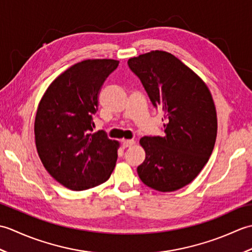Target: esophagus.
I'll return each mask as SVG.
<instances>
[{
  "label": "esophagus",
  "mask_w": 252,
  "mask_h": 252,
  "mask_svg": "<svg viewBox=\"0 0 252 252\" xmlns=\"http://www.w3.org/2000/svg\"><path fill=\"white\" fill-rule=\"evenodd\" d=\"M135 144V141L134 140H123L122 141V145L125 148H127V147H132L133 145Z\"/></svg>",
  "instance_id": "obj_1"
}]
</instances>
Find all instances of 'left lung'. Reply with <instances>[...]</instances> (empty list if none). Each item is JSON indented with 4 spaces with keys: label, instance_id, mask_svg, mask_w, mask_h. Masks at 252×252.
Masks as SVG:
<instances>
[{
    "label": "left lung",
    "instance_id": "left-lung-1",
    "mask_svg": "<svg viewBox=\"0 0 252 252\" xmlns=\"http://www.w3.org/2000/svg\"><path fill=\"white\" fill-rule=\"evenodd\" d=\"M127 65L153 105L164 112V135L140 140L146 156L138 176L158 191L178 190L197 178L215 147L218 118L210 90L168 52L151 51L130 58Z\"/></svg>",
    "mask_w": 252,
    "mask_h": 252
}]
</instances>
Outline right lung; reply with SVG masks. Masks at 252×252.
I'll list each match as a JSON object with an SVG mask.
<instances>
[{
    "instance_id": "1",
    "label": "right lung",
    "mask_w": 252,
    "mask_h": 252,
    "mask_svg": "<svg viewBox=\"0 0 252 252\" xmlns=\"http://www.w3.org/2000/svg\"><path fill=\"white\" fill-rule=\"evenodd\" d=\"M119 61L85 60L61 73L42 96L34 119L37 154L58 183L84 190L105 183L117 161L120 144L93 133V116L106 78Z\"/></svg>"
}]
</instances>
